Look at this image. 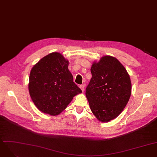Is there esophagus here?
<instances>
[{"label":"esophagus","instance_id":"34e87169","mask_svg":"<svg viewBox=\"0 0 157 157\" xmlns=\"http://www.w3.org/2000/svg\"><path fill=\"white\" fill-rule=\"evenodd\" d=\"M79 87L80 88L82 91V92L84 91V89H85V86H84V85H80V86H79Z\"/></svg>","mask_w":157,"mask_h":157}]
</instances>
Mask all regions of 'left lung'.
<instances>
[{"label": "left lung", "mask_w": 157, "mask_h": 157, "mask_svg": "<svg viewBox=\"0 0 157 157\" xmlns=\"http://www.w3.org/2000/svg\"><path fill=\"white\" fill-rule=\"evenodd\" d=\"M91 72L92 78L86 89L89 106L99 121L109 122L120 114L128 102L130 75L123 65L110 56L94 61Z\"/></svg>", "instance_id": "1"}]
</instances>
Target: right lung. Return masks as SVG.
<instances>
[{"label": "right lung", "instance_id": "1", "mask_svg": "<svg viewBox=\"0 0 157 157\" xmlns=\"http://www.w3.org/2000/svg\"><path fill=\"white\" fill-rule=\"evenodd\" d=\"M68 64L69 61L61 54L52 52L31 69L29 91L34 105L42 113L59 115L75 96L82 93L73 82Z\"/></svg>", "mask_w": 157, "mask_h": 157}]
</instances>
